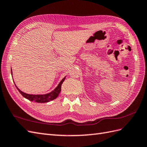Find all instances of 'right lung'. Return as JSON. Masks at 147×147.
Listing matches in <instances>:
<instances>
[{
	"label": "right lung",
	"mask_w": 147,
	"mask_h": 147,
	"mask_svg": "<svg viewBox=\"0 0 147 147\" xmlns=\"http://www.w3.org/2000/svg\"><path fill=\"white\" fill-rule=\"evenodd\" d=\"M11 75H12V70L11 69ZM66 77L63 78V80L60 82V83L58 84V85L57 86V87L54 90H53L50 92H48L47 94H27V93H25L21 91L20 89L18 88L16 85V84L15 83V86L17 88V90H18V91L21 93V94L24 97H25L26 99H27L30 101H34L35 102H37V103H45V102H48L51 100H53L55 99L56 97L58 96L59 94V93L61 91V85L64 81L65 80V78ZM14 82V81H13Z\"/></svg>",
	"instance_id": "add662e5"
}]
</instances>
